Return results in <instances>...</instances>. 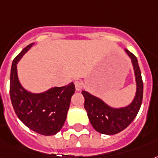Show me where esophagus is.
I'll use <instances>...</instances> for the list:
<instances>
[{
    "mask_svg": "<svg viewBox=\"0 0 158 158\" xmlns=\"http://www.w3.org/2000/svg\"><path fill=\"white\" fill-rule=\"evenodd\" d=\"M74 86H75V89H76V91H78V92H79V91H81L82 90V88H83V84H82V83L80 81H75L74 82Z\"/></svg>",
    "mask_w": 158,
    "mask_h": 158,
    "instance_id": "34e87169",
    "label": "esophagus"
}]
</instances>
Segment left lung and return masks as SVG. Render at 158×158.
<instances>
[{
  "mask_svg": "<svg viewBox=\"0 0 158 158\" xmlns=\"http://www.w3.org/2000/svg\"><path fill=\"white\" fill-rule=\"evenodd\" d=\"M125 52L132 62L136 82L135 95L129 104L124 107L114 108L86 90L82 91L84 97V108L87 112L90 123L97 132L102 134L114 135L124 130L135 118L142 105L143 84L138 60L126 49Z\"/></svg>",
  "mask_w": 158,
  "mask_h": 158,
  "instance_id": "1",
  "label": "left lung"
}]
</instances>
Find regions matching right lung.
Instances as JSON below:
<instances>
[{"instance_id": "right-lung-1", "label": "right lung", "mask_w": 158, "mask_h": 158, "mask_svg": "<svg viewBox=\"0 0 158 158\" xmlns=\"http://www.w3.org/2000/svg\"><path fill=\"white\" fill-rule=\"evenodd\" d=\"M34 44L26 46L13 60L10 79V100L15 114L26 127L41 135H55L65 122L75 87L74 83H70L41 93L31 92L23 87L18 77L17 64Z\"/></svg>"}]
</instances>
